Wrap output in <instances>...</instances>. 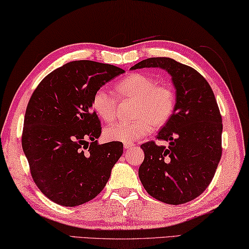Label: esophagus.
Returning <instances> with one entry per match:
<instances>
[{"instance_id":"1","label":"esophagus","mask_w":249,"mask_h":249,"mask_svg":"<svg viewBox=\"0 0 249 249\" xmlns=\"http://www.w3.org/2000/svg\"><path fill=\"white\" fill-rule=\"evenodd\" d=\"M134 146L133 143H124V148H132Z\"/></svg>"}]
</instances>
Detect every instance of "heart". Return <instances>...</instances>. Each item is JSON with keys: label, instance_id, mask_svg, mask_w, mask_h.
<instances>
[{"label": "heart", "instance_id": "obj_1", "mask_svg": "<svg viewBox=\"0 0 249 249\" xmlns=\"http://www.w3.org/2000/svg\"><path fill=\"white\" fill-rule=\"evenodd\" d=\"M117 98L134 101L129 122H118L104 129V139L109 142L132 143L152 131L166 125L174 114L175 93L171 86L157 84L147 74L134 73L115 85ZM90 107L104 122H112L116 116L117 102L103 88L93 93Z\"/></svg>", "mask_w": 249, "mask_h": 249}]
</instances>
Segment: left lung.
Wrapping results in <instances>:
<instances>
[{
    "instance_id": "left-lung-1",
    "label": "left lung",
    "mask_w": 249,
    "mask_h": 249,
    "mask_svg": "<svg viewBox=\"0 0 249 249\" xmlns=\"http://www.w3.org/2000/svg\"><path fill=\"white\" fill-rule=\"evenodd\" d=\"M160 68L176 89L174 114L155 142L142 144L145 157L139 176L146 192L160 202L179 205L208 187L222 157V115L208 82L196 70L169 57H151L131 70Z\"/></svg>"
}]
</instances>
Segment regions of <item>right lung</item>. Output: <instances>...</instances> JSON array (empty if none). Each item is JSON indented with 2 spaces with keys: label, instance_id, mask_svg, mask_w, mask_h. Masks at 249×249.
I'll use <instances>...</instances> for the list:
<instances>
[{
  "label": "right lung",
  "instance_id": "right-lung-1",
  "mask_svg": "<svg viewBox=\"0 0 249 249\" xmlns=\"http://www.w3.org/2000/svg\"><path fill=\"white\" fill-rule=\"evenodd\" d=\"M125 72L93 61H74L43 78L27 104L22 147L31 175L47 198L82 205L103 191L123 154L121 142L98 144L101 122L93 93Z\"/></svg>",
  "mask_w": 249,
  "mask_h": 249
}]
</instances>
